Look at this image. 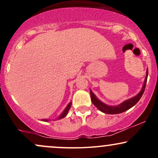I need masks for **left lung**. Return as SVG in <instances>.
Listing matches in <instances>:
<instances>
[{
    "instance_id": "8db88e82",
    "label": "left lung",
    "mask_w": 158,
    "mask_h": 158,
    "mask_svg": "<svg viewBox=\"0 0 158 158\" xmlns=\"http://www.w3.org/2000/svg\"><path fill=\"white\" fill-rule=\"evenodd\" d=\"M147 77H148V71L146 72V79H145L144 83H143V88L140 91H139V93L136 96H135L134 97L126 99V100H125L124 102L120 103L119 105H117V106H108V105H107L106 103L102 102L101 100H99V99L97 97V96L92 92V90H90V98H91L92 102H93V104L97 107L98 109L101 110V111L105 114H117L123 113V112L124 111H126L127 110L130 109V108H132L134 106H135V105L137 103V102L140 99L141 97H142L143 94V92H144L145 88H146V81H147Z\"/></svg>"
}]
</instances>
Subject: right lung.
Listing matches in <instances>:
<instances>
[{"mask_svg":"<svg viewBox=\"0 0 158 158\" xmlns=\"http://www.w3.org/2000/svg\"><path fill=\"white\" fill-rule=\"evenodd\" d=\"M71 105H72V102H69V104L68 105V106H67L66 108H65V109H64V110H63V112L60 114V116H59V117H58V119H60L64 118L65 116H66L67 114H68V110H70V107H71ZM42 121H44V122H46V121H49V120H48V119H43Z\"/></svg>","mask_w":158,"mask_h":158,"instance_id":"add662e5","label":"right lung"}]
</instances>
